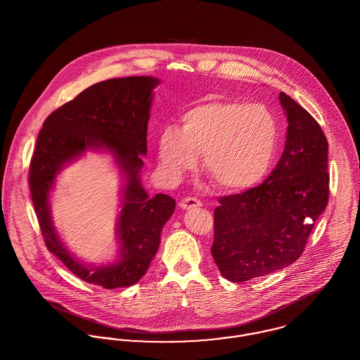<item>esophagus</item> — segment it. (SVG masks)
Returning a JSON list of instances; mask_svg holds the SVG:
<instances>
[{"label": "esophagus", "mask_w": 360, "mask_h": 360, "mask_svg": "<svg viewBox=\"0 0 360 360\" xmlns=\"http://www.w3.org/2000/svg\"><path fill=\"white\" fill-rule=\"evenodd\" d=\"M201 205H202L201 201H198L197 198H193V197H186L180 201V207L186 209V210L193 209V207H200Z\"/></svg>", "instance_id": "34e87169"}]
</instances>
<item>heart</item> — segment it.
Segmentation results:
<instances>
[{
    "instance_id": "b5f03b06",
    "label": "heart",
    "mask_w": 360,
    "mask_h": 360,
    "mask_svg": "<svg viewBox=\"0 0 360 360\" xmlns=\"http://www.w3.org/2000/svg\"><path fill=\"white\" fill-rule=\"evenodd\" d=\"M181 127L166 126L158 139L163 176L180 181L204 156V167L219 186L244 191L270 172L278 146L274 115L262 103L213 100L197 103L180 116Z\"/></svg>"
}]
</instances>
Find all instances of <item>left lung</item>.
I'll return each mask as SVG.
<instances>
[{"label": "left lung", "mask_w": 360, "mask_h": 360, "mask_svg": "<svg viewBox=\"0 0 360 360\" xmlns=\"http://www.w3.org/2000/svg\"><path fill=\"white\" fill-rule=\"evenodd\" d=\"M285 147L259 187L220 198L212 257L221 276L243 283L292 264L328 201V143L307 109L280 93Z\"/></svg>", "instance_id": "1"}]
</instances>
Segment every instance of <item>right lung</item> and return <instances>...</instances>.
I'll return each instance as SVG.
<instances>
[{
	"instance_id": "right-lung-1",
	"label": "right lung",
	"mask_w": 360,
	"mask_h": 360,
	"mask_svg": "<svg viewBox=\"0 0 360 360\" xmlns=\"http://www.w3.org/2000/svg\"><path fill=\"white\" fill-rule=\"evenodd\" d=\"M158 84L160 80L154 76H133L89 87L46 119L30 163V193L47 248L73 274L108 290L140 281L158 252L162 229L176 209V201L166 194L151 197L141 180V156L147 155L148 120ZM87 152L110 154L122 177L117 257L100 265L76 257L51 220L56 177Z\"/></svg>"
}]
</instances>
